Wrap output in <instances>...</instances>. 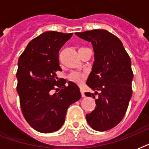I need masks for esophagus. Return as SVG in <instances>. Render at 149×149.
<instances>
[{"instance_id": "obj_1", "label": "esophagus", "mask_w": 149, "mask_h": 149, "mask_svg": "<svg viewBox=\"0 0 149 149\" xmlns=\"http://www.w3.org/2000/svg\"><path fill=\"white\" fill-rule=\"evenodd\" d=\"M80 93H81V95L83 97H85V93H84V90L83 87H80Z\"/></svg>"}]
</instances>
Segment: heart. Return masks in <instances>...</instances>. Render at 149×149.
Returning <instances> with one entry per match:
<instances>
[{"label":"heart","instance_id":"1","mask_svg":"<svg viewBox=\"0 0 149 149\" xmlns=\"http://www.w3.org/2000/svg\"><path fill=\"white\" fill-rule=\"evenodd\" d=\"M71 81L77 83V84H81L84 81V79L86 78V73L82 72H72L69 77Z\"/></svg>","mask_w":149,"mask_h":149}]
</instances>
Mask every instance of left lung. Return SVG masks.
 I'll return each mask as SVG.
<instances>
[{
	"mask_svg": "<svg viewBox=\"0 0 149 149\" xmlns=\"http://www.w3.org/2000/svg\"><path fill=\"white\" fill-rule=\"evenodd\" d=\"M78 37L91 42L94 51V63L86 84L95 93L96 107L86 115L93 129L104 132L121 121L132 95L133 72L131 58L119 38L104 29L77 32Z\"/></svg>",
	"mask_w": 149,
	"mask_h": 149,
	"instance_id": "8db88e82",
	"label": "left lung"
}]
</instances>
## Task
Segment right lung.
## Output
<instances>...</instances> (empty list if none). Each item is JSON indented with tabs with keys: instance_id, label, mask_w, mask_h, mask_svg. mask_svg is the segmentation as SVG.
<instances>
[{
	"instance_id": "add662e5",
	"label": "right lung",
	"mask_w": 149,
	"mask_h": 149,
	"mask_svg": "<svg viewBox=\"0 0 149 149\" xmlns=\"http://www.w3.org/2000/svg\"><path fill=\"white\" fill-rule=\"evenodd\" d=\"M72 36L44 32L28 44L18 58L16 77L20 106L24 119L37 132L51 133L59 129L68 107L81 98L77 84L70 81L66 86V80H57L56 75L62 71L58 52ZM52 89L56 93L52 95Z\"/></svg>"
}]
</instances>
